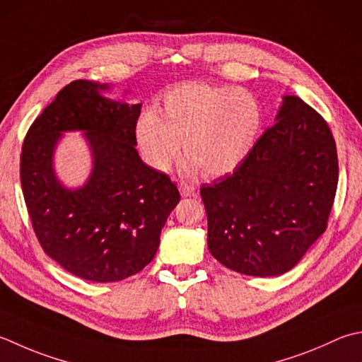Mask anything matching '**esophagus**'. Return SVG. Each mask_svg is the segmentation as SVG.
Instances as JSON below:
<instances>
[{
	"mask_svg": "<svg viewBox=\"0 0 362 362\" xmlns=\"http://www.w3.org/2000/svg\"><path fill=\"white\" fill-rule=\"evenodd\" d=\"M179 189H180L182 196H185V197L194 194V187L191 185V183H187V182H180L179 183Z\"/></svg>",
	"mask_w": 362,
	"mask_h": 362,
	"instance_id": "esophagus-1",
	"label": "esophagus"
}]
</instances>
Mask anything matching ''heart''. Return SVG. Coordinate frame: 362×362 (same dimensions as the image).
I'll use <instances>...</instances> for the list:
<instances>
[{
	"label": "heart",
	"instance_id": "heart-1",
	"mask_svg": "<svg viewBox=\"0 0 362 362\" xmlns=\"http://www.w3.org/2000/svg\"><path fill=\"white\" fill-rule=\"evenodd\" d=\"M262 106L251 92L207 83H183L163 95L158 112L147 110L136 122L144 160L166 173L180 153L207 177L232 173L256 146Z\"/></svg>",
	"mask_w": 362,
	"mask_h": 362
}]
</instances>
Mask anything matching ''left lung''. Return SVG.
<instances>
[{"mask_svg":"<svg viewBox=\"0 0 362 362\" xmlns=\"http://www.w3.org/2000/svg\"><path fill=\"white\" fill-rule=\"evenodd\" d=\"M337 180L327 120L301 98L284 97L276 124L242 165L201 187L211 256L247 276L292 270L327 230Z\"/></svg>","mask_w":362,"mask_h":362,"instance_id":"8db88e82","label":"left lung"}]
</instances>
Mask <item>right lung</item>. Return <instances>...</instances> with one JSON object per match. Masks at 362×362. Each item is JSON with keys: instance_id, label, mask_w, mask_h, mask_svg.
Here are the masks:
<instances>
[{"instance_id": "1", "label": "right lung", "mask_w": 362, "mask_h": 362, "mask_svg": "<svg viewBox=\"0 0 362 362\" xmlns=\"http://www.w3.org/2000/svg\"><path fill=\"white\" fill-rule=\"evenodd\" d=\"M98 89L106 84L75 80L35 117L21 147L20 180L47 256L81 279L115 282L151 264L180 194L134 148L141 105L112 102ZM66 129L86 131L95 152L90 180L75 192L64 190L51 168Z\"/></svg>"}]
</instances>
